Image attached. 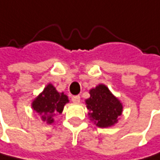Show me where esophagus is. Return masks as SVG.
Instances as JSON below:
<instances>
[{
    "mask_svg": "<svg viewBox=\"0 0 160 160\" xmlns=\"http://www.w3.org/2000/svg\"><path fill=\"white\" fill-rule=\"evenodd\" d=\"M71 100L74 103H79L80 102V96H73Z\"/></svg>",
    "mask_w": 160,
    "mask_h": 160,
    "instance_id": "34e87169",
    "label": "esophagus"
}]
</instances>
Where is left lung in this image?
<instances>
[{"label":"left lung","instance_id":"left-lung-1","mask_svg":"<svg viewBox=\"0 0 160 160\" xmlns=\"http://www.w3.org/2000/svg\"><path fill=\"white\" fill-rule=\"evenodd\" d=\"M90 98L85 101L91 121L100 128H108L118 122L122 115L123 104L120 100L104 85L99 84L90 91Z\"/></svg>","mask_w":160,"mask_h":160}]
</instances>
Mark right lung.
<instances>
[{
  "label": "right lung",
  "instance_id": "1",
  "mask_svg": "<svg viewBox=\"0 0 160 160\" xmlns=\"http://www.w3.org/2000/svg\"><path fill=\"white\" fill-rule=\"evenodd\" d=\"M69 102L64 93H59L52 84L49 83L44 90L32 101L31 108L41 116L43 122L52 124L53 117L58 113H62L64 106Z\"/></svg>",
  "mask_w": 160,
  "mask_h": 160
}]
</instances>
